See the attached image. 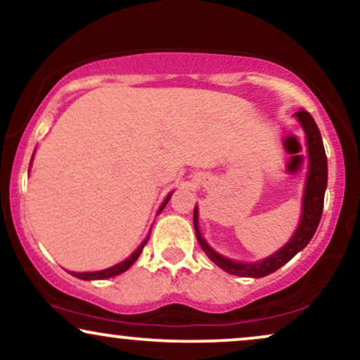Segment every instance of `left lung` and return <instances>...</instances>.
Wrapping results in <instances>:
<instances>
[{
	"label": "left lung",
	"instance_id": "8db88e82",
	"mask_svg": "<svg viewBox=\"0 0 360 360\" xmlns=\"http://www.w3.org/2000/svg\"><path fill=\"white\" fill-rule=\"evenodd\" d=\"M299 124H301L304 136H306V148H307V174L306 184L302 191V202H301V217H299V224L295 227L294 234L290 239L272 252L271 256L259 259L254 262L236 261L222 256L212 248L211 244L204 239V236L199 231V207L194 206V229L195 238L201 244L202 251L211 261L219 266L222 271L229 272V274L240 276V277H264L276 272L279 267L288 264L295 254L301 252L304 248L316 234L317 226L321 222L322 207H324V194L327 189V156L324 151V143H322L321 131L317 127L316 121L307 111H297L294 115Z\"/></svg>",
	"mask_w": 360,
	"mask_h": 360
}]
</instances>
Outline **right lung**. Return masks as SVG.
<instances>
[{
  "mask_svg": "<svg viewBox=\"0 0 360 360\" xmlns=\"http://www.w3.org/2000/svg\"><path fill=\"white\" fill-rule=\"evenodd\" d=\"M33 156H34V154H33ZM31 165H33V158H31L30 167H31ZM172 193H174V191H171V193L166 195V199H165V201H162V204H161V206H159V209H158L156 216H158V214H161L162 209L166 207V204L169 202V199H171ZM151 229H153V224H151ZM151 229H149V233H148L146 238H144L143 243H141V244L138 245V249H136V251H134L133 254H131L129 257H126L124 261L117 262V264H115V266L108 267V269H101V271H89V272H71V274L75 276V277H78V279H83V281H101V279H109V277H115V276H120V274H122V272H126L127 269H129L131 266H133V264H134L136 261H138V257L141 256V252H143L144 245L148 244L149 236H151Z\"/></svg>",
  "mask_w": 360,
  "mask_h": 360,
  "instance_id": "obj_1",
  "label": "right lung"
}]
</instances>
